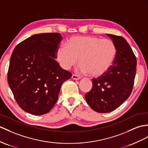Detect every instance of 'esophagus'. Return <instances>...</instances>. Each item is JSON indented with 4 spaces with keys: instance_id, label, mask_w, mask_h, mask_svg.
<instances>
[{
    "instance_id": "esophagus-1",
    "label": "esophagus",
    "mask_w": 148,
    "mask_h": 148,
    "mask_svg": "<svg viewBox=\"0 0 148 148\" xmlns=\"http://www.w3.org/2000/svg\"><path fill=\"white\" fill-rule=\"evenodd\" d=\"M71 78L73 79V80H79V79H80L81 77L80 76H78L77 75H75V74H73L72 75V77Z\"/></svg>"
}]
</instances>
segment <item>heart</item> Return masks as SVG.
I'll return each instance as SVG.
<instances>
[{"instance_id": "heart-1", "label": "heart", "mask_w": 148, "mask_h": 148, "mask_svg": "<svg viewBox=\"0 0 148 148\" xmlns=\"http://www.w3.org/2000/svg\"><path fill=\"white\" fill-rule=\"evenodd\" d=\"M117 55L115 43L109 39L92 36H75L69 39L68 47L60 45L56 50V58L60 65L69 70L82 63L79 70L90 73L93 77L106 73L112 65Z\"/></svg>"}]
</instances>
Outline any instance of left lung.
<instances>
[{
    "label": "left lung",
    "mask_w": 148,
    "mask_h": 148,
    "mask_svg": "<svg viewBox=\"0 0 148 148\" xmlns=\"http://www.w3.org/2000/svg\"><path fill=\"white\" fill-rule=\"evenodd\" d=\"M107 36L116 46V59L106 73L92 78V88L85 95L89 106L99 113L113 111L127 100L136 76V58L127 41L119 36Z\"/></svg>",
    "instance_id": "obj_1"
}]
</instances>
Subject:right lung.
<instances>
[{
  "label": "right lung",
  "mask_w": 148,
  "mask_h": 148,
  "mask_svg": "<svg viewBox=\"0 0 148 148\" xmlns=\"http://www.w3.org/2000/svg\"><path fill=\"white\" fill-rule=\"evenodd\" d=\"M60 33L31 36L14 48L8 82L19 106L32 115L49 112L57 102L63 83L72 74L55 60Z\"/></svg>",
  "instance_id": "right-lung-1"
}]
</instances>
